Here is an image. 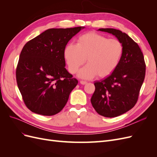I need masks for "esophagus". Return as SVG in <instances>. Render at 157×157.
<instances>
[{
    "instance_id": "esophagus-1",
    "label": "esophagus",
    "mask_w": 157,
    "mask_h": 157,
    "mask_svg": "<svg viewBox=\"0 0 157 157\" xmlns=\"http://www.w3.org/2000/svg\"><path fill=\"white\" fill-rule=\"evenodd\" d=\"M80 84H86V83H87V82L86 81H84V80H80Z\"/></svg>"
}]
</instances>
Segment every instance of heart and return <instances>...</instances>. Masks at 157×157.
<instances>
[{
	"instance_id": "obj_1",
	"label": "heart",
	"mask_w": 157,
	"mask_h": 157,
	"mask_svg": "<svg viewBox=\"0 0 157 157\" xmlns=\"http://www.w3.org/2000/svg\"><path fill=\"white\" fill-rule=\"evenodd\" d=\"M124 50L119 40L89 32L78 38L77 44L69 43L66 46L63 54L72 74L77 73L86 60L88 64L79 71L78 76L89 79L96 75L105 78L112 74L119 65Z\"/></svg>"
}]
</instances>
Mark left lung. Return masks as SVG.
I'll use <instances>...</instances> for the list:
<instances>
[{
  "label": "left lung",
  "mask_w": 157,
  "mask_h": 157,
  "mask_svg": "<svg viewBox=\"0 0 157 157\" xmlns=\"http://www.w3.org/2000/svg\"><path fill=\"white\" fill-rule=\"evenodd\" d=\"M99 31L111 33L124 46V54L115 71L94 83L96 89L91 103L99 115L116 117L134 107L145 76L144 54L136 42L125 33L112 28Z\"/></svg>",
  "instance_id": "left-lung-1"
}]
</instances>
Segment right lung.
<instances>
[{"label": "right lung", "mask_w": 157, "mask_h": 157, "mask_svg": "<svg viewBox=\"0 0 157 157\" xmlns=\"http://www.w3.org/2000/svg\"><path fill=\"white\" fill-rule=\"evenodd\" d=\"M84 27L49 29L23 46L16 67L17 86L26 107L44 116L59 113L78 84L65 68L63 52Z\"/></svg>", "instance_id": "right-lung-1"}]
</instances>
